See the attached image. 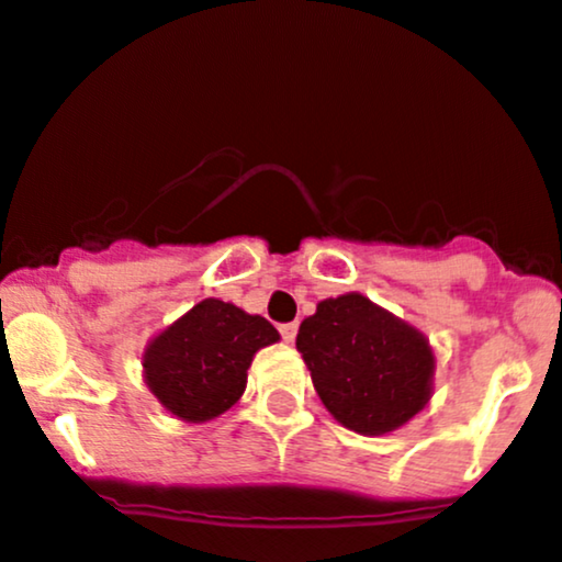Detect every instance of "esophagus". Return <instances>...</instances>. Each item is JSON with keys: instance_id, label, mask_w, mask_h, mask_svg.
<instances>
[{"instance_id": "esophagus-1", "label": "esophagus", "mask_w": 562, "mask_h": 562, "mask_svg": "<svg viewBox=\"0 0 562 562\" xmlns=\"http://www.w3.org/2000/svg\"><path fill=\"white\" fill-rule=\"evenodd\" d=\"M280 333H282V338H285V344H293L295 341V333H299V323L280 325Z\"/></svg>"}]
</instances>
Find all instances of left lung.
Instances as JSON below:
<instances>
[{
  "label": "left lung",
  "mask_w": 562,
  "mask_h": 562,
  "mask_svg": "<svg viewBox=\"0 0 562 562\" xmlns=\"http://www.w3.org/2000/svg\"><path fill=\"white\" fill-rule=\"evenodd\" d=\"M295 349L330 416L357 435L405 427L435 392L429 338L362 293L319 301L301 323Z\"/></svg>",
  "instance_id": "left-lung-1"
}]
</instances>
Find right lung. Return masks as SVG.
I'll list each match as a JSON object with an SVG mask.
<instances>
[{
	"label": "right lung",
	"mask_w": 562,
	"mask_h": 562,
	"mask_svg": "<svg viewBox=\"0 0 562 562\" xmlns=\"http://www.w3.org/2000/svg\"><path fill=\"white\" fill-rule=\"evenodd\" d=\"M277 341L280 333L261 314L202 299L146 344L144 381L181 422H213L239 403L256 351Z\"/></svg>",
	"instance_id": "right-lung-1"
}]
</instances>
